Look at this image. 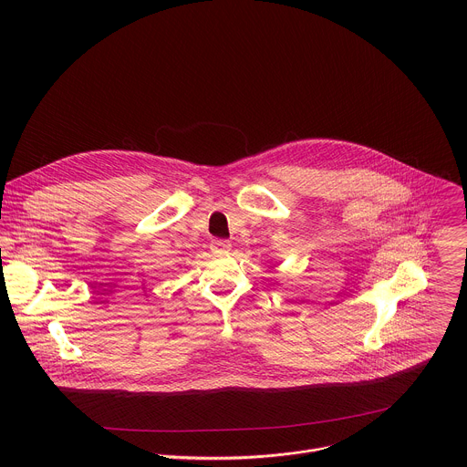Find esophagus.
Listing matches in <instances>:
<instances>
[{"label":"esophagus","instance_id":"1","mask_svg":"<svg viewBox=\"0 0 467 467\" xmlns=\"http://www.w3.org/2000/svg\"><path fill=\"white\" fill-rule=\"evenodd\" d=\"M211 249H213V253H218V254L229 253L231 251V242H227V240H214L211 244Z\"/></svg>","mask_w":467,"mask_h":467}]
</instances>
